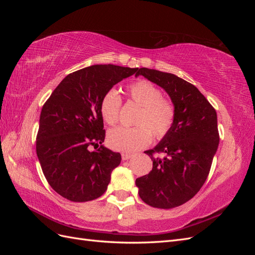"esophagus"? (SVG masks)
<instances>
[{
	"mask_svg": "<svg viewBox=\"0 0 255 255\" xmlns=\"http://www.w3.org/2000/svg\"><path fill=\"white\" fill-rule=\"evenodd\" d=\"M121 157H122L123 160H128V159H129L130 157H132V154H130V153H127V152H123V153L121 154Z\"/></svg>",
	"mask_w": 255,
	"mask_h": 255,
	"instance_id": "34e87169",
	"label": "esophagus"
}]
</instances>
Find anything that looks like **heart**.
<instances>
[{
	"mask_svg": "<svg viewBox=\"0 0 255 255\" xmlns=\"http://www.w3.org/2000/svg\"><path fill=\"white\" fill-rule=\"evenodd\" d=\"M127 94L135 105L140 107L134 120V128H118L109 133L111 148L122 152H134L148 145L152 139H163L175 121V106L170 99L163 97L161 90L152 82L140 80L130 84ZM122 101L115 89L106 91L100 105L104 121L117 125Z\"/></svg>",
	"mask_w": 255,
	"mask_h": 255,
	"instance_id": "heart-1",
	"label": "heart"
}]
</instances>
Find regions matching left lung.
<instances>
[{
    "mask_svg": "<svg viewBox=\"0 0 255 255\" xmlns=\"http://www.w3.org/2000/svg\"><path fill=\"white\" fill-rule=\"evenodd\" d=\"M138 75L164 88L176 113L169 134L155 148L144 151L153 168L136 179L138 194L153 207L180 206L201 189L210 173L219 144L217 114L196 86L179 76L148 68H140Z\"/></svg>",
    "mask_w": 255,
    "mask_h": 255,
    "instance_id": "1",
    "label": "left lung"
}]
</instances>
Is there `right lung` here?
<instances>
[{
  "label": "right lung",
  "mask_w": 255,
  "mask_h": 255,
  "mask_svg": "<svg viewBox=\"0 0 255 255\" xmlns=\"http://www.w3.org/2000/svg\"><path fill=\"white\" fill-rule=\"evenodd\" d=\"M138 68L95 65L68 74L42 106L36 152L42 172L58 195L73 202L101 197L120 153L105 148L100 111L106 91ZM94 146L97 150L91 152Z\"/></svg>",
  "instance_id": "right-lung-1"
}]
</instances>
